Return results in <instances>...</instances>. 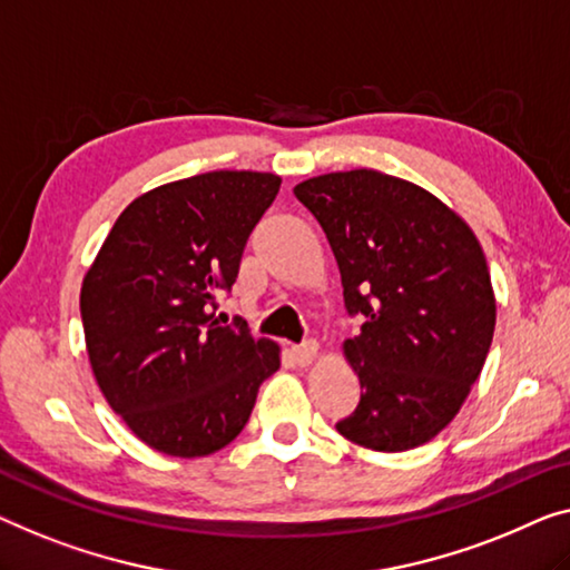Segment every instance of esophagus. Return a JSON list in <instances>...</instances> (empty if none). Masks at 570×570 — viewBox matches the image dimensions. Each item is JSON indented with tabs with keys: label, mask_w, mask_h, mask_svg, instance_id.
<instances>
[{
	"label": "esophagus",
	"mask_w": 570,
	"mask_h": 570,
	"mask_svg": "<svg viewBox=\"0 0 570 570\" xmlns=\"http://www.w3.org/2000/svg\"><path fill=\"white\" fill-rule=\"evenodd\" d=\"M317 351H320V345L314 343V340H307V343L296 345L292 353H294V358H296V363H299V366H309V363L317 358Z\"/></svg>",
	"instance_id": "34e87169"
}]
</instances>
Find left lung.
Returning <instances> with one entry per match:
<instances>
[{
    "mask_svg": "<svg viewBox=\"0 0 570 570\" xmlns=\"http://www.w3.org/2000/svg\"><path fill=\"white\" fill-rule=\"evenodd\" d=\"M294 194L327 235L345 309L366 317L343 343L361 402L337 432L379 453L424 445L461 412L494 337L481 243L435 194L373 168L314 176Z\"/></svg>",
    "mask_w": 570,
    "mask_h": 570,
    "instance_id": "8db88e82",
    "label": "left lung"
}]
</instances>
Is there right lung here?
I'll return each mask as SVG.
<instances>
[{"mask_svg":"<svg viewBox=\"0 0 570 570\" xmlns=\"http://www.w3.org/2000/svg\"><path fill=\"white\" fill-rule=\"evenodd\" d=\"M282 178L209 171L127 204L81 284V322L107 404L148 448L217 453L240 435L282 347L217 320L243 248ZM227 322V320H225Z\"/></svg>","mask_w":570,"mask_h":570,"instance_id":"obj_1","label":"right lung"}]
</instances>
